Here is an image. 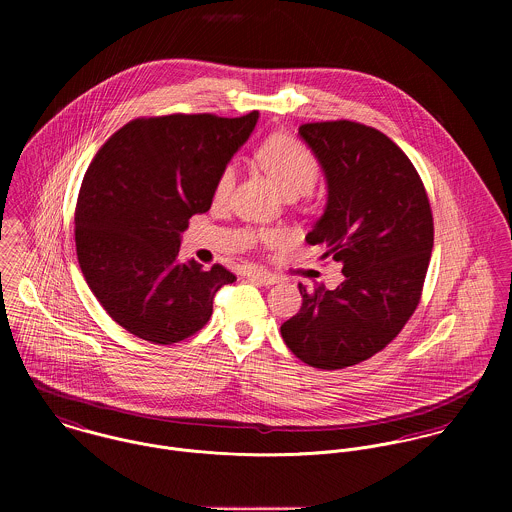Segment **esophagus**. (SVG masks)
I'll use <instances>...</instances> for the list:
<instances>
[{
	"label": "esophagus",
	"mask_w": 512,
	"mask_h": 512,
	"mask_svg": "<svg viewBox=\"0 0 512 512\" xmlns=\"http://www.w3.org/2000/svg\"><path fill=\"white\" fill-rule=\"evenodd\" d=\"M246 278L256 282V284H262V286H272V284L278 282V278L274 274H268V272H248Z\"/></svg>",
	"instance_id": "obj_1"
}]
</instances>
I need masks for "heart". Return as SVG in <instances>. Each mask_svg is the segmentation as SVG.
<instances>
[{"instance_id":"b5f03b06","label":"heart","mask_w":512,"mask_h":512,"mask_svg":"<svg viewBox=\"0 0 512 512\" xmlns=\"http://www.w3.org/2000/svg\"><path fill=\"white\" fill-rule=\"evenodd\" d=\"M258 159L288 197H297L311 191L321 173L315 155L290 134H274L266 138L258 147ZM234 179L236 167L226 163L215 181V199L222 201L230 195ZM256 236L266 242L282 240V232L278 230L256 232Z\"/></svg>"}]
</instances>
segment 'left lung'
Listing matches in <instances>:
<instances>
[{"label": "left lung", "instance_id": "1", "mask_svg": "<svg viewBox=\"0 0 512 512\" xmlns=\"http://www.w3.org/2000/svg\"><path fill=\"white\" fill-rule=\"evenodd\" d=\"M299 136L317 155L329 185L323 217L305 236L321 260L343 266L335 290L299 284L301 309L282 337L305 365H359L390 345L416 311L434 248L426 187L388 136L351 120L311 122Z\"/></svg>", "mask_w": 512, "mask_h": 512}]
</instances>
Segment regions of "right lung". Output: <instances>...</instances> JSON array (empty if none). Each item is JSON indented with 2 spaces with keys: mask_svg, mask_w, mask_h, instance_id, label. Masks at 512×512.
Returning <instances> with one entry per match:
<instances>
[{
  "mask_svg": "<svg viewBox=\"0 0 512 512\" xmlns=\"http://www.w3.org/2000/svg\"><path fill=\"white\" fill-rule=\"evenodd\" d=\"M258 122L215 114L136 118L98 149L74 211L80 270L106 313L132 335L173 345L201 331L236 276L179 262V234L207 213L220 169Z\"/></svg>",
  "mask_w": 512,
  "mask_h": 512,
  "instance_id": "right-lung-1",
  "label": "right lung"
}]
</instances>
